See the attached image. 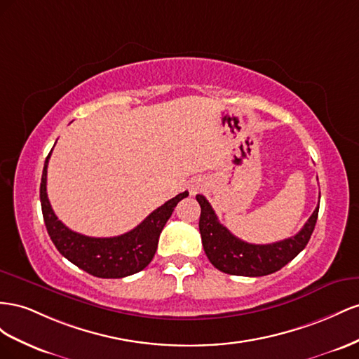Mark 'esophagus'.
<instances>
[{"mask_svg": "<svg viewBox=\"0 0 359 359\" xmlns=\"http://www.w3.org/2000/svg\"><path fill=\"white\" fill-rule=\"evenodd\" d=\"M201 188H203V182H201L200 179H194V180L191 182V185H189L191 194H197Z\"/></svg>", "mask_w": 359, "mask_h": 359, "instance_id": "34e87169", "label": "esophagus"}]
</instances>
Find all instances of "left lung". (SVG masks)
I'll use <instances>...</instances> for the list:
<instances>
[{"mask_svg": "<svg viewBox=\"0 0 359 359\" xmlns=\"http://www.w3.org/2000/svg\"><path fill=\"white\" fill-rule=\"evenodd\" d=\"M196 198L201 208L198 227L209 262L224 273L241 276H263L280 271L306 247L319 215L317 206L301 231L289 239L255 245L236 238L224 227L206 197L198 194Z\"/></svg>", "mask_w": 359, "mask_h": 359, "instance_id": "1", "label": "left lung"}]
</instances>
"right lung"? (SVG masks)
I'll return each mask as SVG.
<instances>
[{
  "label": "right lung",
  "mask_w": 359,
  "mask_h": 359,
  "mask_svg": "<svg viewBox=\"0 0 359 359\" xmlns=\"http://www.w3.org/2000/svg\"><path fill=\"white\" fill-rule=\"evenodd\" d=\"M49 158L50 153L45 161L40 182V203L48 234L60 254L79 269L99 278H123L144 269L156 252L163 225L167 224L177 203L188 197V191L153 210L134 230L114 238H90L67 229L50 208L46 194Z\"/></svg>",
  "instance_id": "1"
}]
</instances>
